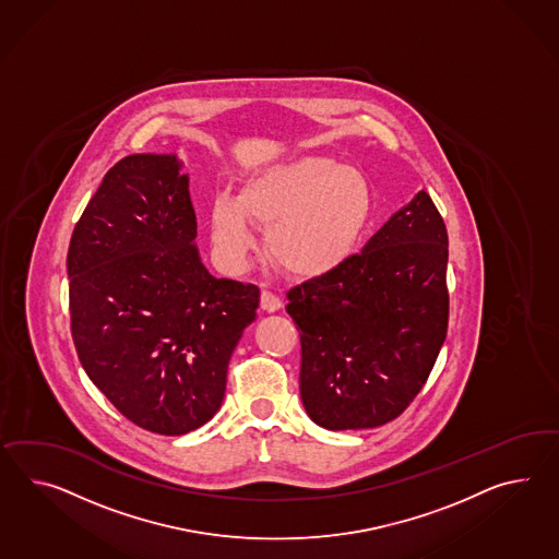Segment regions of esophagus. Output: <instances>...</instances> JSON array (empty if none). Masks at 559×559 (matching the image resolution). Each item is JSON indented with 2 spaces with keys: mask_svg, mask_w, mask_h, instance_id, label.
Wrapping results in <instances>:
<instances>
[{
  "mask_svg": "<svg viewBox=\"0 0 559 559\" xmlns=\"http://www.w3.org/2000/svg\"><path fill=\"white\" fill-rule=\"evenodd\" d=\"M260 307H262L264 311H269V313H274V311H278V309L283 307V300H281V297H276L274 293H271V290H262V295H260Z\"/></svg>",
  "mask_w": 559,
  "mask_h": 559,
  "instance_id": "34e87169",
  "label": "esophagus"
}]
</instances>
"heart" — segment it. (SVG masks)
<instances>
[{
	"label": "heart",
	"instance_id": "heart-1",
	"mask_svg": "<svg viewBox=\"0 0 559 559\" xmlns=\"http://www.w3.org/2000/svg\"><path fill=\"white\" fill-rule=\"evenodd\" d=\"M371 214L364 171L307 155L266 165L236 195L218 193L210 210L212 240L231 266L257 245L252 219L266 226V250L285 271L313 276L333 271L359 245Z\"/></svg>",
	"mask_w": 559,
	"mask_h": 559
}]
</instances>
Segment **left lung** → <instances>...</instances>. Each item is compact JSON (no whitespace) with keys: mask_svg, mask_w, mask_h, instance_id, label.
<instances>
[{"mask_svg":"<svg viewBox=\"0 0 559 559\" xmlns=\"http://www.w3.org/2000/svg\"><path fill=\"white\" fill-rule=\"evenodd\" d=\"M449 234L418 191L359 254L286 293L300 400L328 430L376 428L423 390L449 328Z\"/></svg>","mask_w":559,"mask_h":559,"instance_id":"obj_1","label":"left lung"}]
</instances>
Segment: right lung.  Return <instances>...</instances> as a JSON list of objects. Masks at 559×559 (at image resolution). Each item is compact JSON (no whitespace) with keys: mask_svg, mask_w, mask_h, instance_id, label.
Listing matches in <instances>:
<instances>
[{"mask_svg":"<svg viewBox=\"0 0 559 559\" xmlns=\"http://www.w3.org/2000/svg\"><path fill=\"white\" fill-rule=\"evenodd\" d=\"M178 155L112 165L70 238V325L86 376L131 423L179 436L222 406L260 290L205 269Z\"/></svg>","mask_w":559,"mask_h":559,"instance_id":"right-lung-1","label":"right lung"}]
</instances>
